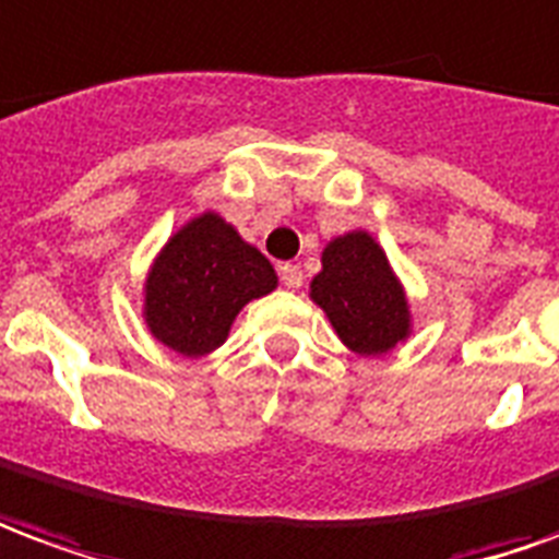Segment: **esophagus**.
I'll list each match as a JSON object with an SVG mask.
<instances>
[{
	"instance_id": "1",
	"label": "esophagus",
	"mask_w": 559,
	"mask_h": 559,
	"mask_svg": "<svg viewBox=\"0 0 559 559\" xmlns=\"http://www.w3.org/2000/svg\"><path fill=\"white\" fill-rule=\"evenodd\" d=\"M280 280H283V286L295 292V288L304 286V271L298 264H280Z\"/></svg>"
}]
</instances>
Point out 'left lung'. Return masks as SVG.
<instances>
[{
    "instance_id": "obj_1",
    "label": "left lung",
    "mask_w": 559,
    "mask_h": 559,
    "mask_svg": "<svg viewBox=\"0 0 559 559\" xmlns=\"http://www.w3.org/2000/svg\"><path fill=\"white\" fill-rule=\"evenodd\" d=\"M312 300L328 312L340 340L358 355H382L409 331V310L397 276L373 237L352 231L322 252Z\"/></svg>"
}]
</instances>
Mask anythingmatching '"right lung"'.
<instances>
[{"label":"right lung","instance_id":"add662e5","mask_svg":"<svg viewBox=\"0 0 559 559\" xmlns=\"http://www.w3.org/2000/svg\"><path fill=\"white\" fill-rule=\"evenodd\" d=\"M273 288L271 261L216 213H204L162 249L146 276L144 316L165 346L198 358L225 343L243 304Z\"/></svg>","mask_w":559,"mask_h":559}]
</instances>
